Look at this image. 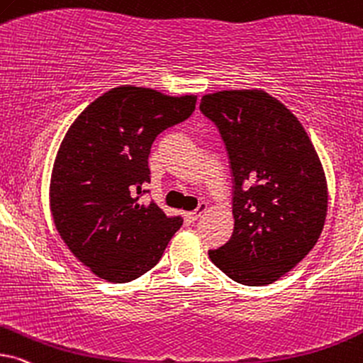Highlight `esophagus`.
Wrapping results in <instances>:
<instances>
[{"label": "esophagus", "mask_w": 363, "mask_h": 363, "mask_svg": "<svg viewBox=\"0 0 363 363\" xmlns=\"http://www.w3.org/2000/svg\"><path fill=\"white\" fill-rule=\"evenodd\" d=\"M206 208H208V205H206V203H200L199 208H196L195 211H190V213H188V218H190V222H196V220H199L200 216L205 213Z\"/></svg>", "instance_id": "34e87169"}]
</instances>
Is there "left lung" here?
<instances>
[{"mask_svg": "<svg viewBox=\"0 0 363 363\" xmlns=\"http://www.w3.org/2000/svg\"><path fill=\"white\" fill-rule=\"evenodd\" d=\"M233 173V235L208 257L248 286L274 284L302 262L325 225L327 178L296 116L263 89L201 98Z\"/></svg>", "mask_w": 363, "mask_h": 363, "instance_id": "1", "label": "left lung"}]
</instances>
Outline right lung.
<instances>
[{
  "mask_svg": "<svg viewBox=\"0 0 363 363\" xmlns=\"http://www.w3.org/2000/svg\"><path fill=\"white\" fill-rule=\"evenodd\" d=\"M195 105V95L123 84L89 103L61 141L51 215L69 252L100 279L126 284L147 274L182 227V216H167L140 196L150 183L155 138L185 121Z\"/></svg>",
  "mask_w": 363,
  "mask_h": 363,
  "instance_id": "1",
  "label": "right lung"
}]
</instances>
